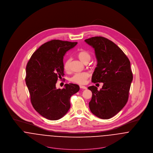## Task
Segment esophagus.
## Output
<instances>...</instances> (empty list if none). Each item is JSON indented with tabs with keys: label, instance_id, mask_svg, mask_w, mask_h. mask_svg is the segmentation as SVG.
I'll return each mask as SVG.
<instances>
[{
	"label": "esophagus",
	"instance_id": "34e87169",
	"mask_svg": "<svg viewBox=\"0 0 153 153\" xmlns=\"http://www.w3.org/2000/svg\"><path fill=\"white\" fill-rule=\"evenodd\" d=\"M79 87H80L81 89H87V88L86 87L82 86V85H80Z\"/></svg>",
	"mask_w": 153,
	"mask_h": 153
}]
</instances>
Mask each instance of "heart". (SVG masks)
<instances>
[{
    "label": "heart",
    "mask_w": 153,
    "mask_h": 153,
    "mask_svg": "<svg viewBox=\"0 0 153 153\" xmlns=\"http://www.w3.org/2000/svg\"><path fill=\"white\" fill-rule=\"evenodd\" d=\"M78 56L79 59L84 63L86 61L90 60L91 59V55L87 51H84V50L80 51L78 53ZM69 61H70V59H66L65 61L64 62L63 67L65 71H68L69 69ZM89 74L87 72H76V73H75L70 78V81L78 84H85L87 82L88 78L89 77Z\"/></svg>",
    "instance_id": "heart-1"
}]
</instances>
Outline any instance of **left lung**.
Segmentation results:
<instances>
[{
  "label": "left lung",
  "mask_w": 153,
  "mask_h": 153,
  "mask_svg": "<svg viewBox=\"0 0 153 153\" xmlns=\"http://www.w3.org/2000/svg\"><path fill=\"white\" fill-rule=\"evenodd\" d=\"M85 42L94 49L97 59L92 82L104 84L100 91L95 86L88 87L92 93L89 109L98 118L109 119L128 101L133 78L130 62L116 44L105 38L92 37Z\"/></svg>",
  "instance_id": "1"
}]
</instances>
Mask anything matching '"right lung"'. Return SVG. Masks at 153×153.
I'll return each instance as SVG.
<instances>
[{"label": "right lung", "instance_id": "add662e5", "mask_svg": "<svg viewBox=\"0 0 153 153\" xmlns=\"http://www.w3.org/2000/svg\"><path fill=\"white\" fill-rule=\"evenodd\" d=\"M77 42L52 40L41 45L31 56L26 68V84L34 109L50 120L63 117L70 108V98L79 90L74 84L56 89L64 76L63 58Z\"/></svg>", "mask_w": 153, "mask_h": 153}]
</instances>
